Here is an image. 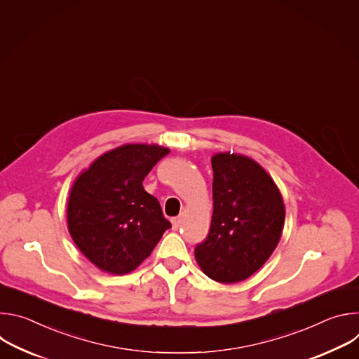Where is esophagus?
<instances>
[{
	"label": "esophagus",
	"mask_w": 359,
	"mask_h": 359,
	"mask_svg": "<svg viewBox=\"0 0 359 359\" xmlns=\"http://www.w3.org/2000/svg\"><path fill=\"white\" fill-rule=\"evenodd\" d=\"M180 224H182V219H180V217H175V219L172 220V226H173V230H177V229L180 227Z\"/></svg>",
	"instance_id": "1"
}]
</instances>
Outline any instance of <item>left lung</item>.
<instances>
[{"instance_id": "left-lung-1", "label": "left lung", "mask_w": 359, "mask_h": 359, "mask_svg": "<svg viewBox=\"0 0 359 359\" xmlns=\"http://www.w3.org/2000/svg\"><path fill=\"white\" fill-rule=\"evenodd\" d=\"M213 216L194 257L212 280L231 284L257 271L276 250L285 219L284 201L269 173L230 151L212 158Z\"/></svg>"}]
</instances>
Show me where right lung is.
<instances>
[{"mask_svg":"<svg viewBox=\"0 0 359 359\" xmlns=\"http://www.w3.org/2000/svg\"><path fill=\"white\" fill-rule=\"evenodd\" d=\"M170 150L123 144L99 156L69 193L68 230L85 257L115 276L133 271L172 227L143 179Z\"/></svg>","mask_w":359,"mask_h":359,"instance_id":"obj_1","label":"right lung"}]
</instances>
